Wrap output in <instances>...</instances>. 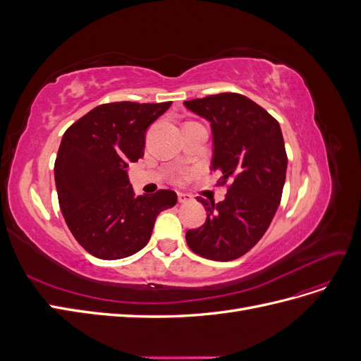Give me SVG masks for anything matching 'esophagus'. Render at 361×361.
Wrapping results in <instances>:
<instances>
[{
	"label": "esophagus",
	"instance_id": "esophagus-1",
	"mask_svg": "<svg viewBox=\"0 0 361 361\" xmlns=\"http://www.w3.org/2000/svg\"><path fill=\"white\" fill-rule=\"evenodd\" d=\"M178 200H179V203H188V202L192 200V195H190L187 192H179L178 194Z\"/></svg>",
	"mask_w": 361,
	"mask_h": 361
}]
</instances>
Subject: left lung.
<instances>
[{"mask_svg": "<svg viewBox=\"0 0 361 361\" xmlns=\"http://www.w3.org/2000/svg\"><path fill=\"white\" fill-rule=\"evenodd\" d=\"M207 120L212 133L211 170L232 182L226 199L197 197L206 221L187 232L188 247L212 260H233L264 236L274 218L286 180L288 157L277 120L248 97L220 93L185 101Z\"/></svg>", "mask_w": 361, "mask_h": 361, "instance_id": "left-lung-1", "label": "left lung"}]
</instances>
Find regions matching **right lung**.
<instances>
[{
    "label": "right lung",
    "mask_w": 361,
    "mask_h": 361,
    "mask_svg": "<svg viewBox=\"0 0 361 361\" xmlns=\"http://www.w3.org/2000/svg\"><path fill=\"white\" fill-rule=\"evenodd\" d=\"M171 102H113L93 108L64 133L54 166L60 209L90 255L123 259L150 239L157 216L178 194H134L128 167L145 154L146 133Z\"/></svg>",
    "instance_id": "obj_1"
}]
</instances>
